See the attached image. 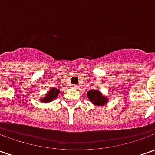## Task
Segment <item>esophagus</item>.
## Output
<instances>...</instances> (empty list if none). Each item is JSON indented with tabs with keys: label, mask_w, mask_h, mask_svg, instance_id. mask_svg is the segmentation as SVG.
<instances>
[{
	"label": "esophagus",
	"mask_w": 155,
	"mask_h": 155,
	"mask_svg": "<svg viewBox=\"0 0 155 155\" xmlns=\"http://www.w3.org/2000/svg\"><path fill=\"white\" fill-rule=\"evenodd\" d=\"M72 87L75 89V88H77V85H76V84H73V85H72Z\"/></svg>",
	"instance_id": "esophagus-1"
}]
</instances>
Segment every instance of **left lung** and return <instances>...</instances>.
Masks as SVG:
<instances>
[{"label": "left lung", "instance_id": "obj_1", "mask_svg": "<svg viewBox=\"0 0 155 155\" xmlns=\"http://www.w3.org/2000/svg\"><path fill=\"white\" fill-rule=\"evenodd\" d=\"M88 98L95 105H104L107 101V99L103 96L97 90H91L87 93Z\"/></svg>", "mask_w": 155, "mask_h": 155}]
</instances>
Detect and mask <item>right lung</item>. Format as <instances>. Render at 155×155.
Masks as SVG:
<instances>
[{
	"mask_svg": "<svg viewBox=\"0 0 155 155\" xmlns=\"http://www.w3.org/2000/svg\"><path fill=\"white\" fill-rule=\"evenodd\" d=\"M60 93V91L55 89V88H52V90L48 92V94L45 95V97L44 99L41 100L42 102H45V103H47V102H51V101H53L54 98L57 97L58 94Z\"/></svg>",
	"mask_w": 155,
	"mask_h": 155,
	"instance_id": "right-lung-1",
	"label": "right lung"
}]
</instances>
